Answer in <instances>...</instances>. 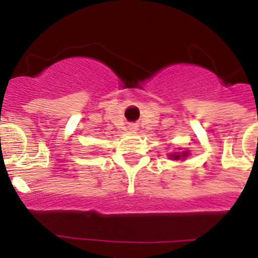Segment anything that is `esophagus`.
I'll return each instance as SVG.
<instances>
[{"mask_svg": "<svg viewBox=\"0 0 258 258\" xmlns=\"http://www.w3.org/2000/svg\"><path fill=\"white\" fill-rule=\"evenodd\" d=\"M128 131L130 133H137L138 125L135 124V123H131V124H128Z\"/></svg>", "mask_w": 258, "mask_h": 258, "instance_id": "obj_1", "label": "esophagus"}]
</instances>
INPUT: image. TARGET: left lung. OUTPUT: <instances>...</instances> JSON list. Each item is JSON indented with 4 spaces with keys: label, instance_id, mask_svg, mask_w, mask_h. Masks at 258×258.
I'll list each match as a JSON object with an SVG mask.
<instances>
[{
    "label": "left lung",
    "instance_id": "8db88e82",
    "mask_svg": "<svg viewBox=\"0 0 258 258\" xmlns=\"http://www.w3.org/2000/svg\"><path fill=\"white\" fill-rule=\"evenodd\" d=\"M188 155H190L188 150H178V151H174V153L169 154V158L171 161H184Z\"/></svg>",
    "mask_w": 258,
    "mask_h": 258
}]
</instances>
